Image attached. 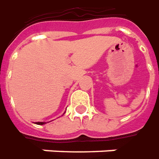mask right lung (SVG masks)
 <instances>
[{"label":"right lung","instance_id":"add662e5","mask_svg":"<svg viewBox=\"0 0 159 159\" xmlns=\"http://www.w3.org/2000/svg\"><path fill=\"white\" fill-rule=\"evenodd\" d=\"M46 122L45 121H39V122H36V124H38V125H43L45 124Z\"/></svg>","mask_w":159,"mask_h":159}]
</instances>
